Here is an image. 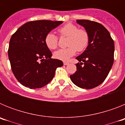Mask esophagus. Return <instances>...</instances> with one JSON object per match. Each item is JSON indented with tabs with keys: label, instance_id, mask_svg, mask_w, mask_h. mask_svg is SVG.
Masks as SVG:
<instances>
[{
	"label": "esophagus",
	"instance_id": "obj_1",
	"mask_svg": "<svg viewBox=\"0 0 125 125\" xmlns=\"http://www.w3.org/2000/svg\"><path fill=\"white\" fill-rule=\"evenodd\" d=\"M69 64V62H66V61H64V65L66 66V65H68Z\"/></svg>",
	"mask_w": 125,
	"mask_h": 125
}]
</instances>
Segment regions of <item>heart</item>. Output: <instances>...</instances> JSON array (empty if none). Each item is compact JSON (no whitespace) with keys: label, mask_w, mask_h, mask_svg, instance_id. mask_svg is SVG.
Instances as JSON below:
<instances>
[{"label":"heart","mask_w":125,"mask_h":125,"mask_svg":"<svg viewBox=\"0 0 125 125\" xmlns=\"http://www.w3.org/2000/svg\"><path fill=\"white\" fill-rule=\"evenodd\" d=\"M60 36L68 37L67 46L68 47L61 49L54 52L56 59L66 61L76 54V51L81 52L88 46L89 37L88 32L83 29H78L77 25L71 23L66 24L58 29ZM45 44L50 49L57 48L58 38L52 32H49L45 37Z\"/></svg>","instance_id":"1"}]
</instances>
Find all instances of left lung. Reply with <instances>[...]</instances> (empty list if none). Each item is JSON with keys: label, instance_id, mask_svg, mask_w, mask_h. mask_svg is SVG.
I'll return each mask as SVG.
<instances>
[{"label": "left lung", "instance_id": "left-lung-1", "mask_svg": "<svg viewBox=\"0 0 125 125\" xmlns=\"http://www.w3.org/2000/svg\"><path fill=\"white\" fill-rule=\"evenodd\" d=\"M77 23L88 32V47L76 59L75 73L71 75L72 82L83 89L98 86L106 78L114 61L115 44L110 32L102 24L89 20H77Z\"/></svg>", "mask_w": 125, "mask_h": 125}]
</instances>
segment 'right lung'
<instances>
[{
	"label": "right lung",
	"instance_id": "right-lung-1",
	"mask_svg": "<svg viewBox=\"0 0 125 125\" xmlns=\"http://www.w3.org/2000/svg\"><path fill=\"white\" fill-rule=\"evenodd\" d=\"M62 21L41 20L31 21L20 27L10 38L8 56L14 76L30 89L44 87L53 79L56 68L62 61L52 59L45 44L46 34Z\"/></svg>",
	"mask_w": 125,
	"mask_h": 125
}]
</instances>
